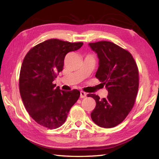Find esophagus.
<instances>
[{
	"mask_svg": "<svg viewBox=\"0 0 159 159\" xmlns=\"http://www.w3.org/2000/svg\"><path fill=\"white\" fill-rule=\"evenodd\" d=\"M86 96H87V93L81 91V92H80V98H86Z\"/></svg>",
	"mask_w": 159,
	"mask_h": 159,
	"instance_id": "esophagus-1",
	"label": "esophagus"
}]
</instances>
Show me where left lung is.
I'll list each match as a JSON object with an SVG mask.
<instances>
[{
	"label": "left lung",
	"instance_id": "8db88e82",
	"mask_svg": "<svg viewBox=\"0 0 159 159\" xmlns=\"http://www.w3.org/2000/svg\"><path fill=\"white\" fill-rule=\"evenodd\" d=\"M99 59L96 77L108 90L105 98L89 93L96 100L91 113L93 122L109 128L122 122L135 102L139 89V70L130 52L108 41L89 43Z\"/></svg>",
	"mask_w": 159,
	"mask_h": 159
}]
</instances>
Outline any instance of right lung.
I'll use <instances>...</instances> for the list:
<instances>
[{"label": "right lung", "instance_id": "add662e5", "mask_svg": "<svg viewBox=\"0 0 159 159\" xmlns=\"http://www.w3.org/2000/svg\"><path fill=\"white\" fill-rule=\"evenodd\" d=\"M83 44L50 39L33 47L24 58L19 78L20 96L30 116L42 126L60 127L79 98L78 89L62 91L52 82L63 70L66 54Z\"/></svg>", "mask_w": 159, "mask_h": 159}]
</instances>
